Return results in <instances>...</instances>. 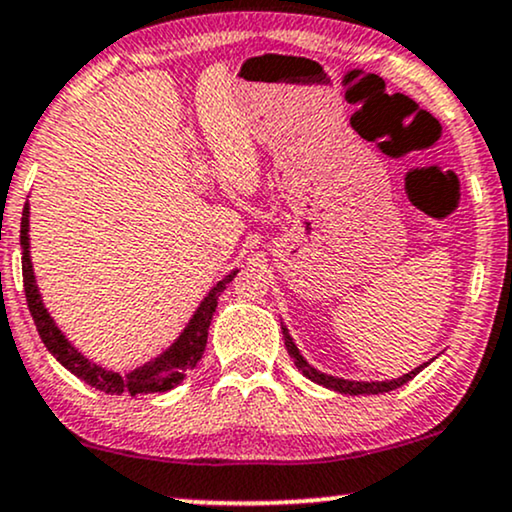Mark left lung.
<instances>
[{"mask_svg":"<svg viewBox=\"0 0 512 512\" xmlns=\"http://www.w3.org/2000/svg\"><path fill=\"white\" fill-rule=\"evenodd\" d=\"M283 341H286V350H288V355L293 357L295 367H298L300 372H303L307 379L317 381V384L326 386V389H334V391H338V393H350V396H360V393H367V396H369V393H386V391H393V389H398V386L408 384V381H410L412 377H415V374L420 372V369L424 367V365H422V367L412 369L410 374H403V377L393 379V381H348V379H336V377H329V374L317 372L315 367L307 365V362L303 360V355H300L298 348H295L293 338L288 336L286 329H283Z\"/></svg>","mask_w":512,"mask_h":512,"instance_id":"1","label":"left lung"}]
</instances>
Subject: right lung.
I'll list each match as a JSON object with an SVG mask.
<instances>
[{
	"label": "right lung",
	"mask_w": 512,
	"mask_h": 512,
	"mask_svg": "<svg viewBox=\"0 0 512 512\" xmlns=\"http://www.w3.org/2000/svg\"><path fill=\"white\" fill-rule=\"evenodd\" d=\"M21 248H23V257H21V267H23V288H26V300H28V310L33 315V322L38 326V334L45 343L49 353H52L57 360L64 365L69 372L76 374L78 379H83L85 384H90L92 389L104 391V393H162L174 389L183 381V377L197 365L202 353H205L207 346V331H209V322H212L214 310H217V300L219 295L224 293L226 283L233 281L236 272H231L224 281H219L217 286L212 288V293L202 300L200 310L195 312V317L190 319V324L186 326L181 338L171 346L162 357H157L155 362L150 365L138 367L135 372L121 374L116 372H107V369L92 365V362L85 360L83 355L78 353L76 348L66 341L64 334L57 329V324L52 322V317L47 315L45 305H42L38 286H35V276H33V267H30V257H28V202L23 207V217H21Z\"/></svg>",
	"instance_id": "1"
}]
</instances>
